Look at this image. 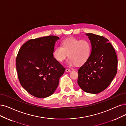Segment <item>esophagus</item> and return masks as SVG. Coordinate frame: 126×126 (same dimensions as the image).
Returning <instances> with one entry per match:
<instances>
[{
  "label": "esophagus",
  "mask_w": 126,
  "mask_h": 126,
  "mask_svg": "<svg viewBox=\"0 0 126 126\" xmlns=\"http://www.w3.org/2000/svg\"><path fill=\"white\" fill-rule=\"evenodd\" d=\"M65 71H66V72H67V73H68V72H70L71 71V69H68V68H66V69H65Z\"/></svg>",
  "instance_id": "1"
}]
</instances>
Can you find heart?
<instances>
[{
    "instance_id": "obj_1",
    "label": "heart",
    "mask_w": 126,
    "mask_h": 126,
    "mask_svg": "<svg viewBox=\"0 0 126 126\" xmlns=\"http://www.w3.org/2000/svg\"><path fill=\"white\" fill-rule=\"evenodd\" d=\"M62 47L55 46L53 50V58L59 62H62L68 57L70 58L68 64L80 65L85 63L89 58L91 53V45L87 40L69 38L62 43Z\"/></svg>"
}]
</instances>
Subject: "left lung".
<instances>
[{
	"label": "left lung",
	"mask_w": 126,
	"mask_h": 126,
	"mask_svg": "<svg viewBox=\"0 0 126 126\" xmlns=\"http://www.w3.org/2000/svg\"><path fill=\"white\" fill-rule=\"evenodd\" d=\"M86 35L90 40L91 53L78 69L77 83L85 92L97 94L104 90L116 76L117 57L108 39L92 33Z\"/></svg>",
	"instance_id": "8db88e82"
}]
</instances>
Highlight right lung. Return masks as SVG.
<instances>
[{
  "mask_svg": "<svg viewBox=\"0 0 126 126\" xmlns=\"http://www.w3.org/2000/svg\"><path fill=\"white\" fill-rule=\"evenodd\" d=\"M59 37L49 36L31 39L20 49L16 67L21 86L30 94L38 98L52 95L65 69L53 56Z\"/></svg>",
  "mask_w": 126,
  "mask_h": 126,
  "instance_id": "obj_1",
  "label": "right lung"
}]
</instances>
